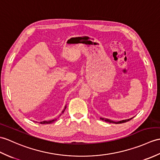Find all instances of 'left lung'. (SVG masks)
I'll return each instance as SVG.
<instances>
[{
	"instance_id": "obj_1",
	"label": "left lung",
	"mask_w": 160,
	"mask_h": 160,
	"mask_svg": "<svg viewBox=\"0 0 160 160\" xmlns=\"http://www.w3.org/2000/svg\"><path fill=\"white\" fill-rule=\"evenodd\" d=\"M132 118H129V119H126V120H122V121H118V122H116V121H112L111 120H109V119H107V118H101L102 120H103L105 121L106 122H112V123H116V124H118V123H123V122H125L127 121H130L132 119Z\"/></svg>"
}]
</instances>
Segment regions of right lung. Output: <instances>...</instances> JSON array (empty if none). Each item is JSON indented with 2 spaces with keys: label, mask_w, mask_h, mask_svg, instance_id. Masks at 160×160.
<instances>
[{
  "label": "right lung",
  "mask_w": 160,
  "mask_h": 160,
  "mask_svg": "<svg viewBox=\"0 0 160 160\" xmlns=\"http://www.w3.org/2000/svg\"><path fill=\"white\" fill-rule=\"evenodd\" d=\"M66 109V106L65 107V108H64V110H62V113H61V114H62V112H64V111H65V110ZM61 114H60V116H61ZM57 121V119H56V118H55V119H54V120H52V121H42V122H39V123H41V124H48V123H52V122H53L54 121Z\"/></svg>",
  "instance_id": "obj_1"
}]
</instances>
